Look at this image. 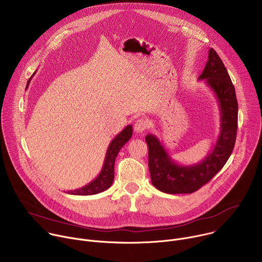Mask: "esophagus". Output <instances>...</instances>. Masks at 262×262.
<instances>
[{"mask_svg": "<svg viewBox=\"0 0 262 262\" xmlns=\"http://www.w3.org/2000/svg\"><path fill=\"white\" fill-rule=\"evenodd\" d=\"M134 127H135L136 133L142 134L143 132H145L148 128V121L145 118H140L135 122Z\"/></svg>", "mask_w": 262, "mask_h": 262, "instance_id": "1", "label": "esophagus"}]
</instances>
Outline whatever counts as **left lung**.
Listing matches in <instances>:
<instances>
[{
  "label": "left lung",
  "mask_w": 262,
  "mask_h": 262,
  "mask_svg": "<svg viewBox=\"0 0 262 262\" xmlns=\"http://www.w3.org/2000/svg\"><path fill=\"white\" fill-rule=\"evenodd\" d=\"M199 80H204L214 93L221 115L220 135L207 157L195 165H179L155 135L145 137L151 182L167 194H191L199 190L224 167L234 148L238 113L235 89L225 65L213 49H209L208 60Z\"/></svg>",
  "instance_id": "left-lung-1"
}]
</instances>
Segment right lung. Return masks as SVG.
Segmentation results:
<instances>
[{
    "instance_id": "obj_1",
    "label": "right lung",
    "mask_w": 262,
    "mask_h": 262,
    "mask_svg": "<svg viewBox=\"0 0 262 262\" xmlns=\"http://www.w3.org/2000/svg\"><path fill=\"white\" fill-rule=\"evenodd\" d=\"M32 77L29 79V81L27 83V88L30 84ZM132 136H133V126L127 125L110 143L106 154H105L103 166H102V169H101V172L99 173V175L93 181H91L87 185L83 186V188L78 189V190H73V191H68L67 193L70 195L88 196V195H95V194H98V193H101V192L107 190L114 180V165H115L116 157L118 156L122 146H124V144L132 138Z\"/></svg>"
}]
</instances>
